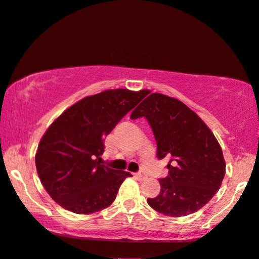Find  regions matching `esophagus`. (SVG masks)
Listing matches in <instances>:
<instances>
[{"mask_svg": "<svg viewBox=\"0 0 259 259\" xmlns=\"http://www.w3.org/2000/svg\"><path fill=\"white\" fill-rule=\"evenodd\" d=\"M135 177L139 179V180H144V179L147 178V175L143 173V171H140V173H136L135 174Z\"/></svg>", "mask_w": 259, "mask_h": 259, "instance_id": "esophagus-1", "label": "esophagus"}]
</instances>
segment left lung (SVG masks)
Instances as JSON below:
<instances>
[{
  "label": "left lung",
  "mask_w": 259,
  "mask_h": 259,
  "mask_svg": "<svg viewBox=\"0 0 259 259\" xmlns=\"http://www.w3.org/2000/svg\"><path fill=\"white\" fill-rule=\"evenodd\" d=\"M130 117H146L157 157L170 158L168 175L160 179V194L147 200L150 207L169 217L204 207L220 188L226 170L220 144L204 120L179 99L161 94L148 96Z\"/></svg>",
  "instance_id": "left-lung-1"
}]
</instances>
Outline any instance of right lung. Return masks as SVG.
I'll use <instances>...</instances> for the list:
<instances>
[{
    "mask_svg": "<svg viewBox=\"0 0 259 259\" xmlns=\"http://www.w3.org/2000/svg\"><path fill=\"white\" fill-rule=\"evenodd\" d=\"M147 96L106 90L70 106L46 130L35 155L37 175L57 204L77 214L102 211L115 201L127 171L101 164L104 137Z\"/></svg>",
    "mask_w": 259,
    "mask_h": 259,
    "instance_id": "obj_1",
    "label": "right lung"
}]
</instances>
